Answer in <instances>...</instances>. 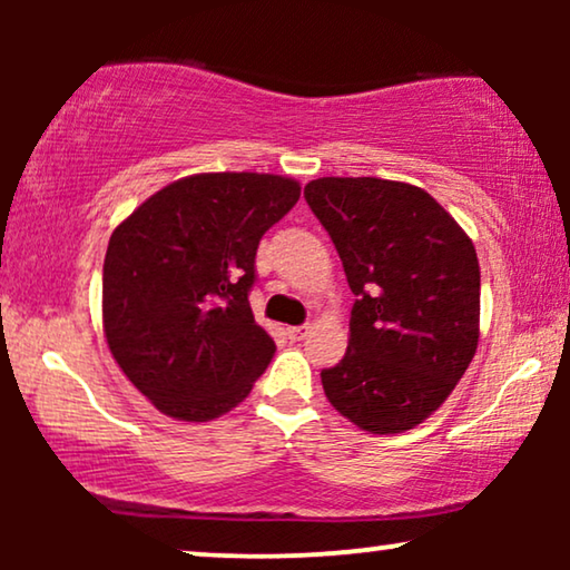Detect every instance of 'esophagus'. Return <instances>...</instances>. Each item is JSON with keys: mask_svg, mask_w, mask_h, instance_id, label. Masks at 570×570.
I'll return each mask as SVG.
<instances>
[{"mask_svg": "<svg viewBox=\"0 0 570 570\" xmlns=\"http://www.w3.org/2000/svg\"><path fill=\"white\" fill-rule=\"evenodd\" d=\"M311 332L308 324H301V326H287V337H291L293 342H301L306 334Z\"/></svg>", "mask_w": 570, "mask_h": 570, "instance_id": "34e87169", "label": "esophagus"}]
</instances>
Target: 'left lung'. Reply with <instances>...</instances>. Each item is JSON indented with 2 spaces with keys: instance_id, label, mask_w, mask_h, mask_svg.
Listing matches in <instances>:
<instances>
[{
  "instance_id": "obj_1",
  "label": "left lung",
  "mask_w": 570,
  "mask_h": 570,
  "mask_svg": "<svg viewBox=\"0 0 570 570\" xmlns=\"http://www.w3.org/2000/svg\"><path fill=\"white\" fill-rule=\"evenodd\" d=\"M303 197L357 295L347 353L322 371L326 400L363 431H410L446 402L478 350L472 240L412 184L326 176Z\"/></svg>"
}]
</instances>
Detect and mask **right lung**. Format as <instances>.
Masks as SVG:
<instances>
[{
  "label": "right lung",
  "instance_id": "right-lung-1",
  "mask_svg": "<svg viewBox=\"0 0 570 570\" xmlns=\"http://www.w3.org/2000/svg\"><path fill=\"white\" fill-rule=\"evenodd\" d=\"M301 184L275 174H197L155 191L108 240L104 332L155 407L207 423L244 402L275 355L248 293L264 233Z\"/></svg>",
  "mask_w": 570,
  "mask_h": 570
}]
</instances>
